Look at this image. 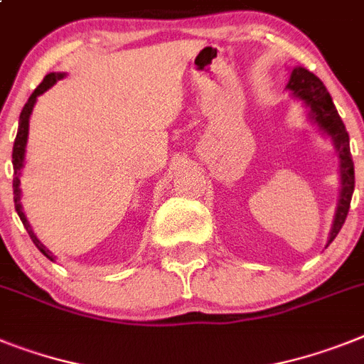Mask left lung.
<instances>
[{"label":"left lung","instance_id":"obj_1","mask_svg":"<svg viewBox=\"0 0 364 364\" xmlns=\"http://www.w3.org/2000/svg\"><path fill=\"white\" fill-rule=\"evenodd\" d=\"M287 89L309 107V117L316 122L318 128L331 137L338 160H341V199H338L337 212H335V219H333L331 232L327 238V245H329L333 240L337 238L342 225L346 221L351 195H353V188H355V173H353V160H351L350 152V135H348L346 126L338 117L337 107L333 104L331 96H329L320 77L314 76L307 68L296 67L290 74Z\"/></svg>","mask_w":364,"mask_h":364}]
</instances>
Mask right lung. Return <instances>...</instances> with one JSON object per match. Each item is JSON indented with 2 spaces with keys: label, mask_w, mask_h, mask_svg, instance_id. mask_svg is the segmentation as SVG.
Returning <instances> with one entry per match:
<instances>
[{
  "label": "right lung",
  "mask_w": 364,
  "mask_h": 364,
  "mask_svg": "<svg viewBox=\"0 0 364 364\" xmlns=\"http://www.w3.org/2000/svg\"><path fill=\"white\" fill-rule=\"evenodd\" d=\"M61 77H65V74H61V72H50L44 80H42L41 85L33 91V95L29 96V100L26 102V106H23L22 113H20V121H18V134H16V139H14V146H13V167H14V178H13V189H14V208H16L18 215H20V219H22L23 227H26L27 234L31 236L33 243L37 245V249L41 251L42 255L46 258H50V260H53V255L50 249L44 247V243L41 242V240L35 236V232H33L31 225H29V221H27L26 214H23L22 210V203H20V199H22V189H20V171H22L23 167V158H26V145H27V134H29V117H31L33 113V107H35V104H37V98L42 95V92H46L50 87H53L57 83V80H61Z\"/></svg>",
  "instance_id": "right-lung-1"
}]
</instances>
